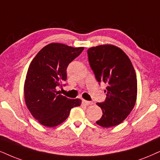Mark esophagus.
I'll use <instances>...</instances> for the list:
<instances>
[{"instance_id": "obj_1", "label": "esophagus", "mask_w": 160, "mask_h": 160, "mask_svg": "<svg viewBox=\"0 0 160 160\" xmlns=\"http://www.w3.org/2000/svg\"><path fill=\"white\" fill-rule=\"evenodd\" d=\"M82 103L85 105V106H89V105L92 104V102H91V101H87L86 100H82Z\"/></svg>"}]
</instances>
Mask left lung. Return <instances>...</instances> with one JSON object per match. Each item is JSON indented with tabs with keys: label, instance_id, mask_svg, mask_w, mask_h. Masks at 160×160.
I'll use <instances>...</instances> for the list:
<instances>
[{
	"label": "left lung",
	"instance_id": "obj_1",
	"mask_svg": "<svg viewBox=\"0 0 160 160\" xmlns=\"http://www.w3.org/2000/svg\"><path fill=\"white\" fill-rule=\"evenodd\" d=\"M87 52L99 84L107 85L106 100L97 103L103 114L96 123L104 128L120 124L136 102L137 80L134 66L126 54L115 46H98Z\"/></svg>",
	"mask_w": 160,
	"mask_h": 160
}]
</instances>
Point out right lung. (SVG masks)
Here are the masks:
<instances>
[{"label": "right lung", "instance_id": "add662e5", "mask_svg": "<svg viewBox=\"0 0 160 160\" xmlns=\"http://www.w3.org/2000/svg\"><path fill=\"white\" fill-rule=\"evenodd\" d=\"M83 49L50 43L42 48L30 63L24 84V97L30 113L40 124L46 127L61 124L67 119L71 109L81 104L80 99H68L59 94L57 87H62L67 78L68 64Z\"/></svg>", "mask_w": 160, "mask_h": 160}]
</instances>
